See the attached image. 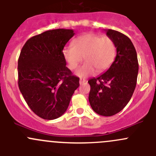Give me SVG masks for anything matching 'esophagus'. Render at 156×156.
<instances>
[{
	"label": "esophagus",
	"mask_w": 156,
	"mask_h": 156,
	"mask_svg": "<svg viewBox=\"0 0 156 156\" xmlns=\"http://www.w3.org/2000/svg\"><path fill=\"white\" fill-rule=\"evenodd\" d=\"M86 81H87V80L86 79H84V78H80V80H79V83H80V84H84V83H85Z\"/></svg>",
	"instance_id": "1"
}]
</instances>
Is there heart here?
<instances>
[{
	"label": "heart",
	"mask_w": 156,
	"mask_h": 156,
	"mask_svg": "<svg viewBox=\"0 0 156 156\" xmlns=\"http://www.w3.org/2000/svg\"><path fill=\"white\" fill-rule=\"evenodd\" d=\"M62 56L71 70L78 68L84 57L86 62L75 72L79 77H87L106 71L115 59L116 48L112 39L94 33L79 36L72 45L62 50Z\"/></svg>",
	"instance_id": "b5f03b06"
}]
</instances>
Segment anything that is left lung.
Wrapping results in <instances>:
<instances>
[{
	"label": "left lung",
	"instance_id": "obj_1",
	"mask_svg": "<svg viewBox=\"0 0 156 156\" xmlns=\"http://www.w3.org/2000/svg\"><path fill=\"white\" fill-rule=\"evenodd\" d=\"M106 35L114 41L117 54L106 72L88 81L89 102L96 113L112 116L130 101L136 87L139 65L136 50L127 36L112 29L106 30Z\"/></svg>",
	"mask_w": 156,
	"mask_h": 156
}]
</instances>
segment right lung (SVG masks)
<instances>
[{"label": "right lung", "mask_w": 156, "mask_h": 156, "mask_svg": "<svg viewBox=\"0 0 156 156\" xmlns=\"http://www.w3.org/2000/svg\"><path fill=\"white\" fill-rule=\"evenodd\" d=\"M72 29L49 30L29 38L18 59V85L37 116L53 120L65 113L79 78L67 68L62 50L74 36Z\"/></svg>", "instance_id": "1"}]
</instances>
